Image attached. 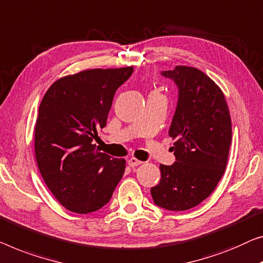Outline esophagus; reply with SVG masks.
Masks as SVG:
<instances>
[{"instance_id":"obj_1","label":"esophagus","mask_w":263,"mask_h":263,"mask_svg":"<svg viewBox=\"0 0 263 263\" xmlns=\"http://www.w3.org/2000/svg\"><path fill=\"white\" fill-rule=\"evenodd\" d=\"M128 162V165H130L131 167H135V166H138V165H140V164H142L143 162L142 160H138L137 158H135V157H131L130 159L127 160Z\"/></svg>"}]
</instances>
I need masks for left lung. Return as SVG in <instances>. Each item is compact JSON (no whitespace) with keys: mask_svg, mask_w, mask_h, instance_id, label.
I'll return each mask as SVG.
<instances>
[{"mask_svg":"<svg viewBox=\"0 0 263 263\" xmlns=\"http://www.w3.org/2000/svg\"><path fill=\"white\" fill-rule=\"evenodd\" d=\"M162 76L175 82L178 103L169 136L176 162L160 164L162 177L151 187L155 204L183 211L204 201L224 174L232 144V119L222 89L195 67L176 66Z\"/></svg>","mask_w":263,"mask_h":263,"instance_id":"obj_1","label":"left lung"}]
</instances>
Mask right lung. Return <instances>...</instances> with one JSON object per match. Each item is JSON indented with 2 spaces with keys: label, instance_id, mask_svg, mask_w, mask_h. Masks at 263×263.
Returning <instances> with one entry per match:
<instances>
[{
  "label": "right lung",
  "instance_id": "1",
  "mask_svg": "<svg viewBox=\"0 0 263 263\" xmlns=\"http://www.w3.org/2000/svg\"><path fill=\"white\" fill-rule=\"evenodd\" d=\"M133 67L86 69L57 80L42 98L35 125V158L46 185L77 214L108 203L125 159L100 152L93 139L106 126L113 97Z\"/></svg>",
  "mask_w": 263,
  "mask_h": 263
}]
</instances>
